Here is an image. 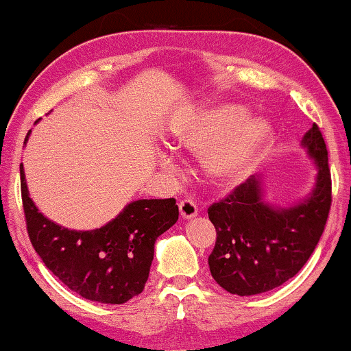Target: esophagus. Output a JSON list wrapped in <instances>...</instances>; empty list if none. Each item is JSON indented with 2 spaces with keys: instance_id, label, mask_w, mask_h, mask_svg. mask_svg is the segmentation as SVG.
<instances>
[{
  "instance_id": "esophagus-1",
  "label": "esophagus",
  "mask_w": 351,
  "mask_h": 351,
  "mask_svg": "<svg viewBox=\"0 0 351 351\" xmlns=\"http://www.w3.org/2000/svg\"><path fill=\"white\" fill-rule=\"evenodd\" d=\"M179 211L184 219H192L198 215V206L193 199H182L179 203Z\"/></svg>"
}]
</instances>
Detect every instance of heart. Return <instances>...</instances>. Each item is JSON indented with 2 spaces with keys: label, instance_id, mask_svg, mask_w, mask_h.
Returning a JSON list of instances; mask_svg holds the SVG:
<instances>
[{
  "label": "heart",
  "instance_id": "b5f03b06",
  "mask_svg": "<svg viewBox=\"0 0 351 351\" xmlns=\"http://www.w3.org/2000/svg\"><path fill=\"white\" fill-rule=\"evenodd\" d=\"M247 109L226 104L204 109L172 130L174 147L204 154V169L219 182H237L248 174L272 142V127Z\"/></svg>",
  "mask_w": 351,
  "mask_h": 351
}]
</instances>
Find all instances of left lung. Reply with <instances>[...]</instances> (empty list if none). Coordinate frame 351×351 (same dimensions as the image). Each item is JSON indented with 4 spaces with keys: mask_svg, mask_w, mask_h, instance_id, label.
<instances>
[{
    "mask_svg": "<svg viewBox=\"0 0 351 351\" xmlns=\"http://www.w3.org/2000/svg\"><path fill=\"white\" fill-rule=\"evenodd\" d=\"M302 145L317 166L315 189L303 202L274 208L263 202L259 179L250 176L208 208L217 235L209 271L227 292L240 297L269 292L292 279L315 252L330 211L332 180L319 127L313 124Z\"/></svg>",
    "mask_w": 351,
    "mask_h": 351,
    "instance_id": "obj_1",
    "label": "left lung"
}]
</instances>
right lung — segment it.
Instances as JSON below:
<instances>
[{
  "label": "right lung",
  "instance_id": "add662e5",
  "mask_svg": "<svg viewBox=\"0 0 351 351\" xmlns=\"http://www.w3.org/2000/svg\"><path fill=\"white\" fill-rule=\"evenodd\" d=\"M21 192L27 232L45 266L72 292L98 303L122 304L143 292L154 242L179 219L174 198L136 199L99 229L71 230L38 211L22 165Z\"/></svg>",
  "mask_w": 351,
  "mask_h": 351
}]
</instances>
